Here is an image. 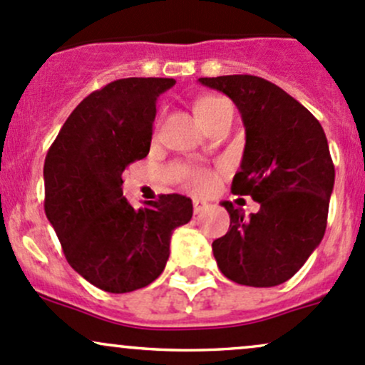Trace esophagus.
Returning a JSON list of instances; mask_svg holds the SVG:
<instances>
[{"label":"esophagus","instance_id":"1","mask_svg":"<svg viewBox=\"0 0 365 365\" xmlns=\"http://www.w3.org/2000/svg\"><path fill=\"white\" fill-rule=\"evenodd\" d=\"M206 210H210V204L206 201H201V199H194V213L199 215V213H204Z\"/></svg>","mask_w":365,"mask_h":365}]
</instances>
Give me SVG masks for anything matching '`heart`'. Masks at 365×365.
<instances>
[{
  "label": "heart",
  "instance_id": "heart-1",
  "mask_svg": "<svg viewBox=\"0 0 365 365\" xmlns=\"http://www.w3.org/2000/svg\"><path fill=\"white\" fill-rule=\"evenodd\" d=\"M223 103H227V100L222 97H216V95H202V97L195 100L194 103L195 115H197V119L201 121L204 128H207L215 121V118L220 112V107H222ZM213 183H215V176L211 175L210 171L195 170L187 175V185H189L194 192L210 190Z\"/></svg>",
  "mask_w": 365,
  "mask_h": 365
}]
</instances>
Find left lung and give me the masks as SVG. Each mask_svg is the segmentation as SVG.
I'll return each mask as SVG.
<instances>
[{
  "label": "left lung",
  "instance_id": "1",
  "mask_svg": "<svg viewBox=\"0 0 365 365\" xmlns=\"http://www.w3.org/2000/svg\"><path fill=\"white\" fill-rule=\"evenodd\" d=\"M237 106L246 128L241 170L232 192L259 202L258 213L223 201L230 227L213 241L227 279L272 287L299 270L324 237L334 164L322 126L282 88L258 76L199 78Z\"/></svg>",
  "mask_w": 365,
  "mask_h": 365
}]
</instances>
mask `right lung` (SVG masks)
<instances>
[{"instance_id": "1", "label": "right lung", "mask_w": 365, "mask_h": 365, "mask_svg": "<svg viewBox=\"0 0 365 365\" xmlns=\"http://www.w3.org/2000/svg\"><path fill=\"white\" fill-rule=\"evenodd\" d=\"M170 78H126L72 110L43 168L45 213L69 265L107 293L149 286L170 258L171 234L192 218L185 195L164 194L135 210L123 171L150 150L158 97Z\"/></svg>"}]
</instances>
